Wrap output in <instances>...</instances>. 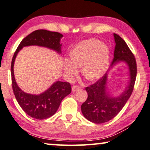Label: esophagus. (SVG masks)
<instances>
[{
	"instance_id": "34e87169",
	"label": "esophagus",
	"mask_w": 150,
	"mask_h": 150,
	"mask_svg": "<svg viewBox=\"0 0 150 150\" xmlns=\"http://www.w3.org/2000/svg\"><path fill=\"white\" fill-rule=\"evenodd\" d=\"M80 87L78 86H76V85H74V86H72V91L73 92H76L78 91V90H80Z\"/></svg>"
}]
</instances>
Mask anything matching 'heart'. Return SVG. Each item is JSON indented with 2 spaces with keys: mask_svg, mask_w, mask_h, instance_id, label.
Here are the masks:
<instances>
[{
  "mask_svg": "<svg viewBox=\"0 0 150 150\" xmlns=\"http://www.w3.org/2000/svg\"><path fill=\"white\" fill-rule=\"evenodd\" d=\"M108 46L97 40L89 39L76 45L70 53V59L64 61V70L73 78L81 68V73L89 81H96L103 76L109 64Z\"/></svg>",
  "mask_w": 150,
  "mask_h": 150,
  "instance_id": "b5f03b06",
  "label": "heart"
}]
</instances>
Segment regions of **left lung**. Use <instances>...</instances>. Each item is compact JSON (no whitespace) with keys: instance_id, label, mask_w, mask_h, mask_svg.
I'll use <instances>...</instances> for the list:
<instances>
[{"instance_id":"left-lung-1","label":"left lung","mask_w":150,"mask_h":150,"mask_svg":"<svg viewBox=\"0 0 150 150\" xmlns=\"http://www.w3.org/2000/svg\"><path fill=\"white\" fill-rule=\"evenodd\" d=\"M115 43L114 57L107 72L97 82L86 87V100L81 105L84 117L94 123H103L111 120L121 111L131 95L137 74L135 57L125 41L116 33L113 34ZM123 62L128 68L129 80L124 91L113 96L107 88L108 74L115 65Z\"/></svg>"}]
</instances>
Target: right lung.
I'll use <instances>...</instances> for the list:
<instances>
[{
    "instance_id": "obj_1",
    "label": "right lung",
    "mask_w": 150,
    "mask_h": 150,
    "mask_svg": "<svg viewBox=\"0 0 150 150\" xmlns=\"http://www.w3.org/2000/svg\"><path fill=\"white\" fill-rule=\"evenodd\" d=\"M62 37L63 35L57 32L45 29L37 30L21 41L13 57L11 72L14 94L22 109L29 116L36 119H47L56 113L62 100L71 93L70 84L56 81L50 88L40 94L25 93L16 82L14 75V63L18 53L23 47L27 46L36 45L46 47L61 54L62 45L60 40Z\"/></svg>"
}]
</instances>
